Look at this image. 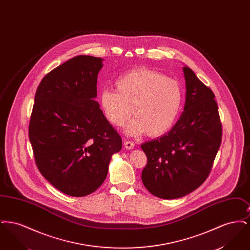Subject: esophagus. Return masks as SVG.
<instances>
[{
    "mask_svg": "<svg viewBox=\"0 0 250 250\" xmlns=\"http://www.w3.org/2000/svg\"><path fill=\"white\" fill-rule=\"evenodd\" d=\"M124 145H125V147L127 150H131V149H133V148H134L135 143H133V142H129V141H127V142H125Z\"/></svg>",
    "mask_w": 250,
    "mask_h": 250,
    "instance_id": "esophagus-1",
    "label": "esophagus"
}]
</instances>
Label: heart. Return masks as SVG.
<instances>
[{
	"instance_id": "heart-1",
	"label": "heart",
	"mask_w": 250,
	"mask_h": 250,
	"mask_svg": "<svg viewBox=\"0 0 250 250\" xmlns=\"http://www.w3.org/2000/svg\"><path fill=\"white\" fill-rule=\"evenodd\" d=\"M116 91L106 88L99 94L100 107L106 119L122 126L132 114L125 132L138 136L146 132L158 138L170 130L177 121L183 90L178 81L150 68H136L116 80Z\"/></svg>"
}]
</instances>
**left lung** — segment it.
<instances>
[{
  "label": "left lung",
  "mask_w": 250,
  "mask_h": 250,
  "mask_svg": "<svg viewBox=\"0 0 250 250\" xmlns=\"http://www.w3.org/2000/svg\"><path fill=\"white\" fill-rule=\"evenodd\" d=\"M186 103L177 123L160 138L142 144L147 190L161 199L184 197L208 177L221 144L222 126L213 91L188 66L183 67Z\"/></svg>",
  "instance_id": "1"
}]
</instances>
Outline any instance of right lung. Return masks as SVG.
Returning <instances> with one entry per match:
<instances>
[{
	"instance_id": "add662e5",
	"label": "right lung",
	"mask_w": 250,
	"mask_h": 250,
	"mask_svg": "<svg viewBox=\"0 0 250 250\" xmlns=\"http://www.w3.org/2000/svg\"><path fill=\"white\" fill-rule=\"evenodd\" d=\"M103 59L79 55L47 74L36 90L29 139L41 174L62 193L84 197L107 177L122 139L95 101Z\"/></svg>"
}]
</instances>
